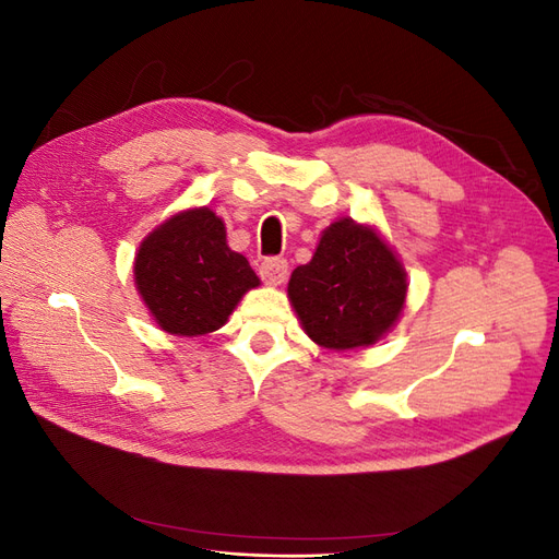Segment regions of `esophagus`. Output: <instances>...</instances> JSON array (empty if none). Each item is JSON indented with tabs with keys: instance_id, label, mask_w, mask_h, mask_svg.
Here are the masks:
<instances>
[{
	"instance_id": "esophagus-1",
	"label": "esophagus",
	"mask_w": 559,
	"mask_h": 559,
	"mask_svg": "<svg viewBox=\"0 0 559 559\" xmlns=\"http://www.w3.org/2000/svg\"><path fill=\"white\" fill-rule=\"evenodd\" d=\"M259 275H261V280L265 284L277 286V284H282L286 280V275H289V263H286L284 259H277V257L265 259L261 263V267H259Z\"/></svg>"
}]
</instances>
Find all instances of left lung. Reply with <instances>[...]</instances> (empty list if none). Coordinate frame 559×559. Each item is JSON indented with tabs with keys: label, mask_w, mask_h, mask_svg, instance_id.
<instances>
[{
	"label": "left lung",
	"mask_w": 559,
	"mask_h": 559,
	"mask_svg": "<svg viewBox=\"0 0 559 559\" xmlns=\"http://www.w3.org/2000/svg\"><path fill=\"white\" fill-rule=\"evenodd\" d=\"M405 294V270L392 247L352 218L321 233L312 261L289 280L302 331L329 349L376 345L396 324Z\"/></svg>",
	"instance_id": "1"
}]
</instances>
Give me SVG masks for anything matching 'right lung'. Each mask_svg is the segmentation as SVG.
<instances>
[{"mask_svg": "<svg viewBox=\"0 0 559 559\" xmlns=\"http://www.w3.org/2000/svg\"><path fill=\"white\" fill-rule=\"evenodd\" d=\"M132 273L151 317L175 335L222 329L261 284L242 253L228 247L226 226L210 207L179 212L148 233Z\"/></svg>", "mask_w": 559, "mask_h": 559, "instance_id": "1", "label": "right lung"}]
</instances>
